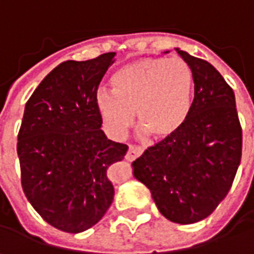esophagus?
Returning <instances> with one entry per match:
<instances>
[{
  "instance_id": "esophagus-1",
  "label": "esophagus",
  "mask_w": 254,
  "mask_h": 254,
  "mask_svg": "<svg viewBox=\"0 0 254 254\" xmlns=\"http://www.w3.org/2000/svg\"><path fill=\"white\" fill-rule=\"evenodd\" d=\"M143 153V149L140 147V146H135V144H130L129 146V149H127V159L129 162H132V160H135L137 159L140 154Z\"/></svg>"
}]
</instances>
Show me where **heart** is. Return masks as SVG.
<instances>
[{
	"label": "heart",
	"instance_id": "1",
	"mask_svg": "<svg viewBox=\"0 0 254 254\" xmlns=\"http://www.w3.org/2000/svg\"><path fill=\"white\" fill-rule=\"evenodd\" d=\"M112 91H100L95 105L111 135L122 136L135 112L140 127L156 139H167L186 125L192 108L195 80L179 57H146L119 67L111 77Z\"/></svg>",
	"mask_w": 254,
	"mask_h": 254
}]
</instances>
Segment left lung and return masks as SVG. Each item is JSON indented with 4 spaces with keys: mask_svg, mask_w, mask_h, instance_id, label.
Returning <instances> with one entry per match:
<instances>
[{
    "mask_svg": "<svg viewBox=\"0 0 254 254\" xmlns=\"http://www.w3.org/2000/svg\"><path fill=\"white\" fill-rule=\"evenodd\" d=\"M191 67L192 108L179 133L150 146L132 163L169 221L195 223L212 214L232 187L242 157L235 94L211 63L176 49Z\"/></svg>",
    "mask_w": 254,
    "mask_h": 254,
    "instance_id": "1",
    "label": "left lung"
}]
</instances>
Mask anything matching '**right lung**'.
Returning a JSON list of instances; mask_svg holds the SVG:
<instances>
[{"label": "right lung", "mask_w": 254, "mask_h": 254, "mask_svg": "<svg viewBox=\"0 0 254 254\" xmlns=\"http://www.w3.org/2000/svg\"><path fill=\"white\" fill-rule=\"evenodd\" d=\"M115 53L67 60L49 73L25 105L16 152L21 183L35 211L68 233L87 231L114 199L110 167L127 146L102 132L97 90Z\"/></svg>", "instance_id": "add662e5"}]
</instances>
